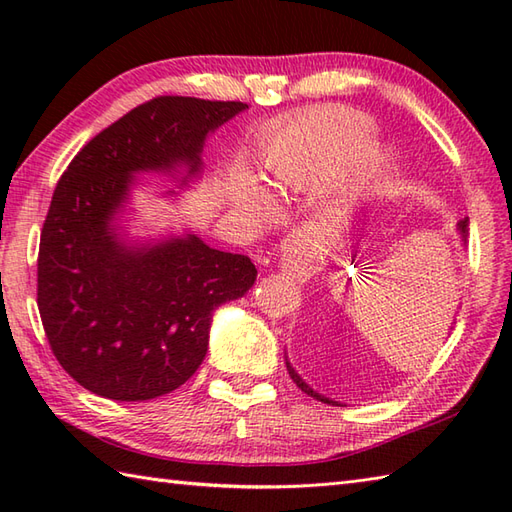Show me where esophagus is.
<instances>
[{
  "label": "esophagus",
  "mask_w": 512,
  "mask_h": 512,
  "mask_svg": "<svg viewBox=\"0 0 512 512\" xmlns=\"http://www.w3.org/2000/svg\"><path fill=\"white\" fill-rule=\"evenodd\" d=\"M284 273H286V275H297V266H295V264H292V262H290V259H288V262L284 264Z\"/></svg>",
  "instance_id": "1"
}]
</instances>
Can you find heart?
Segmentation results:
<instances>
[{"label":"heart","mask_w":512,"mask_h":512,"mask_svg":"<svg viewBox=\"0 0 512 512\" xmlns=\"http://www.w3.org/2000/svg\"><path fill=\"white\" fill-rule=\"evenodd\" d=\"M372 136L374 123L365 114L347 107H323L270 140L264 167L277 189L317 184L334 176L339 167L356 180L365 178L380 165V151L369 143ZM239 195L257 211H264L253 187H244Z\"/></svg>","instance_id":"heart-1"}]
</instances>
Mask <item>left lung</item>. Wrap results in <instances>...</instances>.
Wrapping results in <instances>:
<instances>
[{
	"label": "left lung",
	"mask_w": 512,
	"mask_h": 512,
	"mask_svg": "<svg viewBox=\"0 0 512 512\" xmlns=\"http://www.w3.org/2000/svg\"><path fill=\"white\" fill-rule=\"evenodd\" d=\"M458 226H460V233H462V237H466V231H469V220H462ZM288 374H290V378H292V380H295L297 387L303 391V394H308V396H312L314 400H319V402H325V405H334V407L339 405V402H334V400H330V398H325V396L317 394V391H312V387H308L306 383H303L301 376L295 372V369L290 367V363H288Z\"/></svg>",
	"instance_id": "1"
}]
</instances>
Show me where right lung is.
Segmentation results:
<instances>
[{
	"mask_svg": "<svg viewBox=\"0 0 512 512\" xmlns=\"http://www.w3.org/2000/svg\"><path fill=\"white\" fill-rule=\"evenodd\" d=\"M246 107L156 96L96 134L59 178L41 228L37 306L54 358L92 394H171L202 365L213 310L255 284L246 255L195 235L129 250L112 231L136 171L195 173L206 134Z\"/></svg>",
	"mask_w": 512,
	"mask_h": 512,
	"instance_id": "right-lung-1",
	"label": "right lung"
}]
</instances>
